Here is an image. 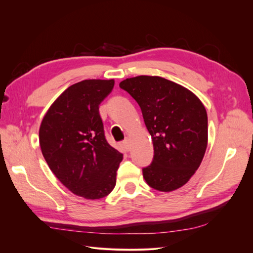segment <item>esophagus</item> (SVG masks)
<instances>
[{
  "mask_svg": "<svg viewBox=\"0 0 253 253\" xmlns=\"http://www.w3.org/2000/svg\"><path fill=\"white\" fill-rule=\"evenodd\" d=\"M122 144H124V147L126 148V151H128L129 148H131V145H129V139L128 138H126L124 141H122Z\"/></svg>",
  "mask_w": 253,
  "mask_h": 253,
  "instance_id": "obj_1",
  "label": "esophagus"
}]
</instances>
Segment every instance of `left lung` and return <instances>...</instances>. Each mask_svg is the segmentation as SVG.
Returning a JSON list of instances; mask_svg holds the SVG:
<instances>
[{
    "instance_id": "obj_1",
    "label": "left lung",
    "mask_w": 253,
    "mask_h": 253,
    "mask_svg": "<svg viewBox=\"0 0 253 253\" xmlns=\"http://www.w3.org/2000/svg\"><path fill=\"white\" fill-rule=\"evenodd\" d=\"M119 86L139 104L153 140L154 156L142 168L143 178L163 192L180 188L198 169L207 149L205 106L192 91L156 76L126 79Z\"/></svg>"
}]
</instances>
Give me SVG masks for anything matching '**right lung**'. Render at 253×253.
I'll use <instances>...</instances> for the list:
<instances>
[{
	"label": "right lung",
	"mask_w": 253,
	"mask_h": 253,
	"mask_svg": "<svg viewBox=\"0 0 253 253\" xmlns=\"http://www.w3.org/2000/svg\"><path fill=\"white\" fill-rule=\"evenodd\" d=\"M114 80H83L51 104L39 131L40 147L51 172L76 195L99 200L116 185L122 153L105 138L99 105Z\"/></svg>",
	"instance_id": "obj_1"
}]
</instances>
